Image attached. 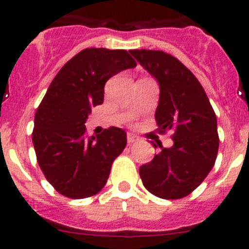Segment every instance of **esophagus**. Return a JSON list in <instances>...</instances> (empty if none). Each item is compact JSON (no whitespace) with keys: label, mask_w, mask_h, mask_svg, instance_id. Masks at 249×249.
<instances>
[{"label":"esophagus","mask_w":249,"mask_h":249,"mask_svg":"<svg viewBox=\"0 0 249 249\" xmlns=\"http://www.w3.org/2000/svg\"><path fill=\"white\" fill-rule=\"evenodd\" d=\"M135 142H137V137H136L135 135H132V133H128V135H127V143L133 144Z\"/></svg>","instance_id":"34e87169"}]
</instances>
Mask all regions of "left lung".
Listing matches in <instances>:
<instances>
[{
	"mask_svg": "<svg viewBox=\"0 0 249 249\" xmlns=\"http://www.w3.org/2000/svg\"><path fill=\"white\" fill-rule=\"evenodd\" d=\"M129 52L160 83L157 129L160 135L171 132L173 140L171 148L158 144L160 153L140 167L141 179L160 198H183L214 166L219 146L217 117L202 85L181 61L163 51Z\"/></svg>",
	"mask_w": 249,
	"mask_h": 249,
	"instance_id": "obj_1",
	"label": "left lung"
}]
</instances>
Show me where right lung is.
<instances>
[{"instance_id":"1","label":"right lung","mask_w":249,"mask_h":249,"mask_svg":"<svg viewBox=\"0 0 249 249\" xmlns=\"http://www.w3.org/2000/svg\"><path fill=\"white\" fill-rule=\"evenodd\" d=\"M136 65L126 50L86 48L51 82L35 114L32 142L39 168L59 195L87 198L105 187L127 135L109 127L89 137L85 122L92 107L103 103L106 82Z\"/></svg>"}]
</instances>
